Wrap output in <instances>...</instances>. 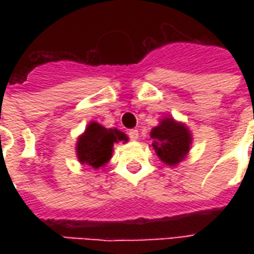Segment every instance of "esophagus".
I'll return each mask as SVG.
<instances>
[{"instance_id":"34e87169","label":"esophagus","mask_w":254,"mask_h":254,"mask_svg":"<svg viewBox=\"0 0 254 254\" xmlns=\"http://www.w3.org/2000/svg\"><path fill=\"white\" fill-rule=\"evenodd\" d=\"M129 137H130L131 141H137V139H138V137H139L138 130H137V129H131V130L129 131Z\"/></svg>"}]
</instances>
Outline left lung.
Segmentation results:
<instances>
[{"label": "left lung", "instance_id": "obj_1", "mask_svg": "<svg viewBox=\"0 0 254 254\" xmlns=\"http://www.w3.org/2000/svg\"><path fill=\"white\" fill-rule=\"evenodd\" d=\"M151 147L165 165L178 166L187 157L192 134L185 123L166 116L159 120V124L150 131Z\"/></svg>", "mask_w": 254, "mask_h": 254}]
</instances>
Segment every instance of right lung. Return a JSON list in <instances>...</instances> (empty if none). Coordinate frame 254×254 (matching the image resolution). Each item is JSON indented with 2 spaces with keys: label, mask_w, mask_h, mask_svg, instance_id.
I'll list each match as a JSON object with an SVG mask.
<instances>
[{
  "label": "right lung",
  "mask_w": 254,
  "mask_h": 254,
  "mask_svg": "<svg viewBox=\"0 0 254 254\" xmlns=\"http://www.w3.org/2000/svg\"><path fill=\"white\" fill-rule=\"evenodd\" d=\"M127 141V135L117 127H105L96 121H91L84 133L77 137V161L95 170L104 167L112 158L115 143Z\"/></svg>",
  "instance_id": "add662e5"
}]
</instances>
